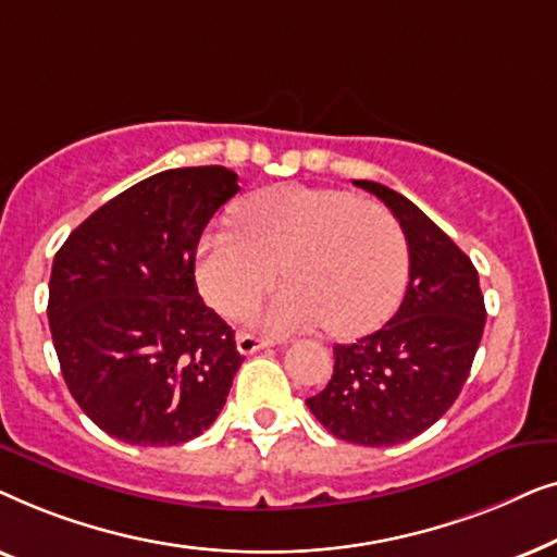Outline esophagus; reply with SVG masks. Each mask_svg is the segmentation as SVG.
I'll return each instance as SVG.
<instances>
[{
  "instance_id": "1",
  "label": "esophagus",
  "mask_w": 557,
  "mask_h": 557,
  "mask_svg": "<svg viewBox=\"0 0 557 557\" xmlns=\"http://www.w3.org/2000/svg\"><path fill=\"white\" fill-rule=\"evenodd\" d=\"M235 345H238V352L240 355H253V352H258V349L271 347L273 339H263V337H256V334L240 332L238 337H235Z\"/></svg>"
}]
</instances>
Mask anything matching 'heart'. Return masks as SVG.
I'll list each match as a JSON object with an SVG mask.
<instances>
[{"label":"heart","mask_w":557,"mask_h":557,"mask_svg":"<svg viewBox=\"0 0 557 557\" xmlns=\"http://www.w3.org/2000/svg\"><path fill=\"white\" fill-rule=\"evenodd\" d=\"M240 231L218 227L197 248V281L218 311L253 314L276 286H288L265 311L276 332L326 324L339 337L377 326L408 278V246L393 212L339 189L281 185L248 197Z\"/></svg>","instance_id":"1"}]
</instances>
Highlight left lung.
I'll return each instance as SVG.
<instances>
[{"label":"left lung","mask_w":557,"mask_h":557,"mask_svg":"<svg viewBox=\"0 0 557 557\" xmlns=\"http://www.w3.org/2000/svg\"><path fill=\"white\" fill-rule=\"evenodd\" d=\"M355 185L398 218L410 281L391 322L352 345L334 347L332 380L307 406L334 438L395 446L431 429L459 398L486 309L474 263L425 212L380 182Z\"/></svg>","instance_id":"obj_1"}]
</instances>
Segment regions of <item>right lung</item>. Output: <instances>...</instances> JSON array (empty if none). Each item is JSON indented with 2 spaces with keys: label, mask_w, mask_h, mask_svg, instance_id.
Returning a JSON list of instances; mask_svg holds the SVG:
<instances>
[{
  "label": "right lung",
  "mask_w": 557,
  "mask_h": 557,
  "mask_svg": "<svg viewBox=\"0 0 557 557\" xmlns=\"http://www.w3.org/2000/svg\"><path fill=\"white\" fill-rule=\"evenodd\" d=\"M225 166L141 180L67 235L48 319L65 385L109 436L177 446L210 429L243 364L195 284L197 243L238 193Z\"/></svg>",
  "instance_id": "right-lung-1"
}]
</instances>
